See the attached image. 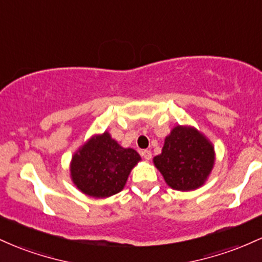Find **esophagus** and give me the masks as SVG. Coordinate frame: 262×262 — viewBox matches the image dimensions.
<instances>
[{
  "label": "esophagus",
  "instance_id": "esophagus-1",
  "mask_svg": "<svg viewBox=\"0 0 262 262\" xmlns=\"http://www.w3.org/2000/svg\"><path fill=\"white\" fill-rule=\"evenodd\" d=\"M141 155L144 156V159H145V160H150V159H151V156H152L150 150H143V151H141Z\"/></svg>",
  "mask_w": 262,
  "mask_h": 262
}]
</instances>
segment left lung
Masks as SVG:
<instances>
[{
    "instance_id": "left-lung-1",
    "label": "left lung",
    "mask_w": 262,
    "mask_h": 262,
    "mask_svg": "<svg viewBox=\"0 0 262 262\" xmlns=\"http://www.w3.org/2000/svg\"><path fill=\"white\" fill-rule=\"evenodd\" d=\"M167 186L176 191H193L206 183L215 161L214 146L191 125H176L165 138L161 154L154 159Z\"/></svg>"
}]
</instances>
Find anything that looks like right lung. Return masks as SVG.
<instances>
[{"mask_svg":"<svg viewBox=\"0 0 262 262\" xmlns=\"http://www.w3.org/2000/svg\"><path fill=\"white\" fill-rule=\"evenodd\" d=\"M141 160L132 148H123L108 132L95 134L74 152L70 177L82 193L107 198L121 192L133 167Z\"/></svg>","mask_w":262,"mask_h":262,"instance_id":"obj_1","label":"right lung"}]
</instances>
